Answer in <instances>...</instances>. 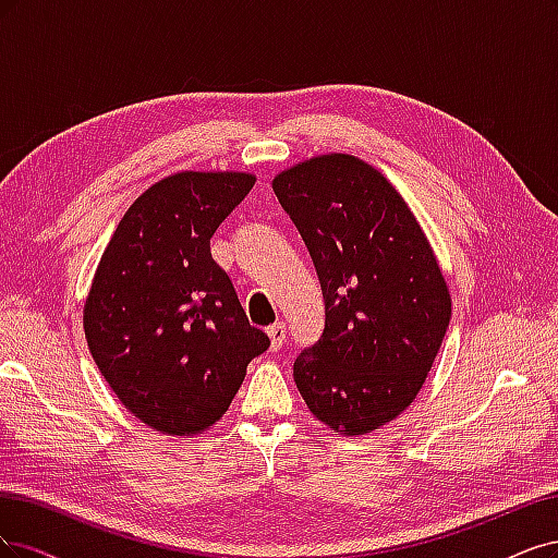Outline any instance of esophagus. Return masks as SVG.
Segmentation results:
<instances>
[{
  "label": "esophagus",
  "instance_id": "esophagus-1",
  "mask_svg": "<svg viewBox=\"0 0 558 558\" xmlns=\"http://www.w3.org/2000/svg\"><path fill=\"white\" fill-rule=\"evenodd\" d=\"M266 333H268V338H271V350L278 352L282 348V343H284V338H287L284 322H276V325H271V327L266 329Z\"/></svg>",
  "mask_w": 558,
  "mask_h": 558
}]
</instances>
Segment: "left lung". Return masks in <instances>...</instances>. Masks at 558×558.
Segmentation results:
<instances>
[{
  "mask_svg": "<svg viewBox=\"0 0 558 558\" xmlns=\"http://www.w3.org/2000/svg\"><path fill=\"white\" fill-rule=\"evenodd\" d=\"M274 192L315 264L325 331L294 359L313 415L368 434L415 401L452 301L424 231L387 178L352 155L276 175Z\"/></svg>",
  "mask_w": 558,
  "mask_h": 558,
  "instance_id": "8db88e82",
  "label": "left lung"
}]
</instances>
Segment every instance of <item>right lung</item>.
<instances>
[{
  "mask_svg": "<svg viewBox=\"0 0 558 558\" xmlns=\"http://www.w3.org/2000/svg\"><path fill=\"white\" fill-rule=\"evenodd\" d=\"M255 178L185 171L122 215L85 301V338L134 417L185 436L218 422L271 340L247 322L210 239Z\"/></svg>",
  "mask_w": 558,
  "mask_h": 558,
  "instance_id": "1",
  "label": "right lung"
}]
</instances>
